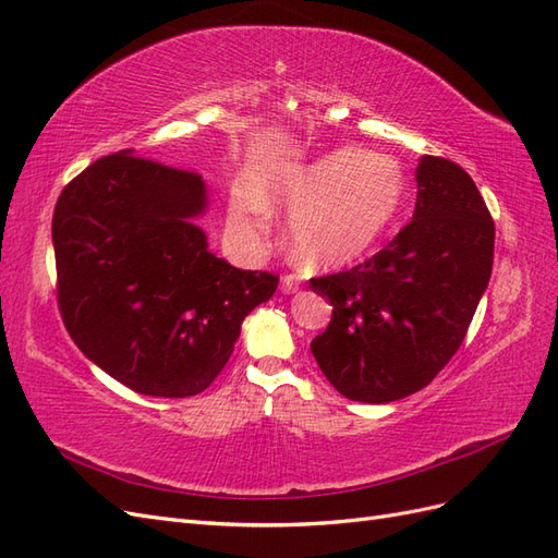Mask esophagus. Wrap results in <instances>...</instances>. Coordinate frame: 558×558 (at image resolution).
<instances>
[{
  "mask_svg": "<svg viewBox=\"0 0 558 558\" xmlns=\"http://www.w3.org/2000/svg\"><path fill=\"white\" fill-rule=\"evenodd\" d=\"M281 291H283L286 295L298 293V279H295V277H283V279H281Z\"/></svg>",
  "mask_w": 558,
  "mask_h": 558,
  "instance_id": "esophagus-1",
  "label": "esophagus"
}]
</instances>
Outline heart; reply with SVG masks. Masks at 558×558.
I'll list each match as a JSON object with an SVG mask.
<instances>
[{
    "label": "heart",
    "instance_id": "b5f03b06",
    "mask_svg": "<svg viewBox=\"0 0 558 558\" xmlns=\"http://www.w3.org/2000/svg\"><path fill=\"white\" fill-rule=\"evenodd\" d=\"M408 195L391 156L337 148L312 162H267L248 193L230 197L228 223L244 248H258L269 211L291 209L286 246L310 269H337L373 253L398 223Z\"/></svg>",
    "mask_w": 558,
    "mask_h": 558
}]
</instances>
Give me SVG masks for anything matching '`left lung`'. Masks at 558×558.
Returning <instances> with one entry per match:
<instances>
[{"label":"left lung","mask_w":558,"mask_h":558,"mask_svg":"<svg viewBox=\"0 0 558 558\" xmlns=\"http://www.w3.org/2000/svg\"><path fill=\"white\" fill-rule=\"evenodd\" d=\"M414 177L412 221L369 260L310 281L332 305L312 353L349 400L384 404L428 386L461 347L492 279L496 228L475 181L433 156Z\"/></svg>","instance_id":"left-lung-1"}]
</instances>
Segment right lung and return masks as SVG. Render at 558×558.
Listing matches in <instances>:
<instances>
[{
	"label": "right lung",
	"mask_w": 558,
	"mask_h": 558,
	"mask_svg": "<svg viewBox=\"0 0 558 558\" xmlns=\"http://www.w3.org/2000/svg\"><path fill=\"white\" fill-rule=\"evenodd\" d=\"M209 209L199 174L118 150L58 197V305L72 340L142 396L189 398L226 367L242 320L279 279L238 269L197 226Z\"/></svg>",
	"instance_id": "right-lung-1"
}]
</instances>
